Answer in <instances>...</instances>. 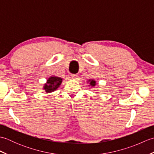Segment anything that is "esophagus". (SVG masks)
<instances>
[{
  "instance_id": "1",
  "label": "esophagus",
  "mask_w": 154,
  "mask_h": 154,
  "mask_svg": "<svg viewBox=\"0 0 154 154\" xmlns=\"http://www.w3.org/2000/svg\"><path fill=\"white\" fill-rule=\"evenodd\" d=\"M77 76H78V75H77V74H71V77H72V79H77Z\"/></svg>"
}]
</instances>
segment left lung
<instances>
[{"label": "left lung", "instance_id": "obj_1", "mask_svg": "<svg viewBox=\"0 0 154 154\" xmlns=\"http://www.w3.org/2000/svg\"><path fill=\"white\" fill-rule=\"evenodd\" d=\"M90 85L91 86H94L95 85V81H91V83H90Z\"/></svg>", "mask_w": 154, "mask_h": 154}]
</instances>
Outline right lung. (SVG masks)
<instances>
[{"label": "right lung", "instance_id": "add662e5", "mask_svg": "<svg viewBox=\"0 0 154 154\" xmlns=\"http://www.w3.org/2000/svg\"><path fill=\"white\" fill-rule=\"evenodd\" d=\"M62 82V79L60 77H50L47 81V83L45 84L44 89L46 93L53 92L60 87Z\"/></svg>", "mask_w": 154, "mask_h": 154}]
</instances>
